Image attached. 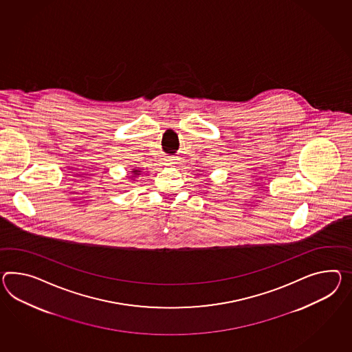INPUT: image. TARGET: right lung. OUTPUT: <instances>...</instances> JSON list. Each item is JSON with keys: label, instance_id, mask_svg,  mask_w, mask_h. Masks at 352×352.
Segmentation results:
<instances>
[{"label": "right lung", "instance_id": "right-lung-1", "mask_svg": "<svg viewBox=\"0 0 352 352\" xmlns=\"http://www.w3.org/2000/svg\"><path fill=\"white\" fill-rule=\"evenodd\" d=\"M138 170H133V173H135V174H138Z\"/></svg>", "mask_w": 352, "mask_h": 352}]
</instances>
